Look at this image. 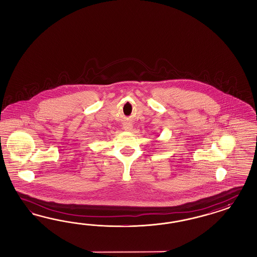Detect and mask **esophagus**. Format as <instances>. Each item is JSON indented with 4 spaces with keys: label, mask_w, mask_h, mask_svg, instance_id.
Here are the masks:
<instances>
[{
    "label": "esophagus",
    "mask_w": 257,
    "mask_h": 257,
    "mask_svg": "<svg viewBox=\"0 0 257 257\" xmlns=\"http://www.w3.org/2000/svg\"><path fill=\"white\" fill-rule=\"evenodd\" d=\"M123 128H124L125 131H127V132H131L133 129L132 124H130V123H126V124L123 125Z\"/></svg>",
    "instance_id": "esophagus-1"
}]
</instances>
